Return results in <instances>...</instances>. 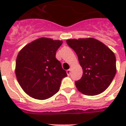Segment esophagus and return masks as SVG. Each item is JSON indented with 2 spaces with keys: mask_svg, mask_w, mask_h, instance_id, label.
<instances>
[{
  "mask_svg": "<svg viewBox=\"0 0 126 126\" xmlns=\"http://www.w3.org/2000/svg\"><path fill=\"white\" fill-rule=\"evenodd\" d=\"M67 74L68 76H69V75H71V70L70 69H69V70H67Z\"/></svg>",
  "mask_w": 126,
  "mask_h": 126,
  "instance_id": "obj_1",
  "label": "esophagus"
}]
</instances>
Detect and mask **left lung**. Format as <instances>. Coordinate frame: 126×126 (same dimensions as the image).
Segmentation results:
<instances>
[{"label":"left lung","instance_id":"obj_1","mask_svg":"<svg viewBox=\"0 0 126 126\" xmlns=\"http://www.w3.org/2000/svg\"><path fill=\"white\" fill-rule=\"evenodd\" d=\"M67 43L76 52L82 68V77L75 82L79 92L96 95L107 89L116 73L113 51L93 38L68 39Z\"/></svg>","mask_w":126,"mask_h":126}]
</instances>
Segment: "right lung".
Segmentation results:
<instances>
[{"mask_svg": "<svg viewBox=\"0 0 126 126\" xmlns=\"http://www.w3.org/2000/svg\"><path fill=\"white\" fill-rule=\"evenodd\" d=\"M62 40L40 38L27 44L19 52L16 75L27 95L36 99H48L59 90L62 79L67 76L55 58Z\"/></svg>", "mask_w": 126, "mask_h": 126, "instance_id": "1", "label": "right lung"}]
</instances>
